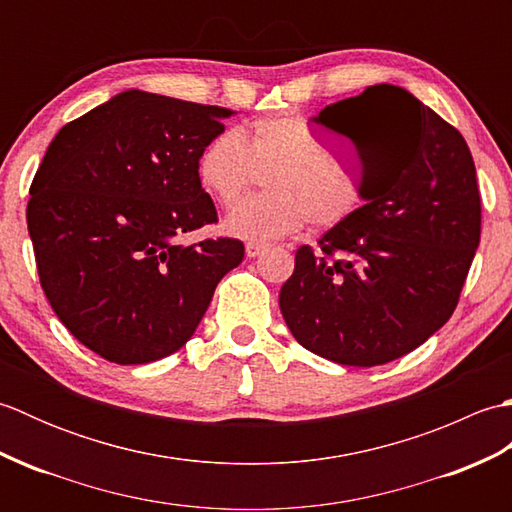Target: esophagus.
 Returning a JSON list of instances; mask_svg holds the SVG:
<instances>
[{
  "instance_id": "1",
  "label": "esophagus",
  "mask_w": 512,
  "mask_h": 512,
  "mask_svg": "<svg viewBox=\"0 0 512 512\" xmlns=\"http://www.w3.org/2000/svg\"><path fill=\"white\" fill-rule=\"evenodd\" d=\"M266 248H268L266 242H248V244H246V255H248V257H257L259 253H264Z\"/></svg>"
}]
</instances>
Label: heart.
<instances>
[{
	"instance_id": "heart-1",
	"label": "heart",
	"mask_w": 512,
	"mask_h": 512,
	"mask_svg": "<svg viewBox=\"0 0 512 512\" xmlns=\"http://www.w3.org/2000/svg\"><path fill=\"white\" fill-rule=\"evenodd\" d=\"M270 193L228 213L226 231L270 239L310 224L330 231L365 204L363 180L341 162L299 114L259 118L244 134L224 129L195 158L200 187L222 206H233L266 173Z\"/></svg>"
}]
</instances>
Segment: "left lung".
<instances>
[{"label":"left lung","instance_id":"8db88e82","mask_svg":"<svg viewBox=\"0 0 512 512\" xmlns=\"http://www.w3.org/2000/svg\"><path fill=\"white\" fill-rule=\"evenodd\" d=\"M314 121L356 145L367 204L317 248L297 250L279 308L306 350L385 365L438 332L460 301L482 231L471 149L431 107L385 83Z\"/></svg>","mask_w":512,"mask_h":512}]
</instances>
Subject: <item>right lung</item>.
<instances>
[{
    "mask_svg": "<svg viewBox=\"0 0 512 512\" xmlns=\"http://www.w3.org/2000/svg\"><path fill=\"white\" fill-rule=\"evenodd\" d=\"M226 107L127 90L63 125L26 209L41 288L88 350L118 365L187 343L220 279L242 264L235 237L178 244L217 222L195 158Z\"/></svg>",
    "mask_w": 512,
    "mask_h": 512,
    "instance_id": "right-lung-1",
    "label": "right lung"
}]
</instances>
